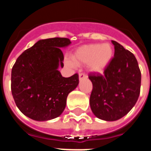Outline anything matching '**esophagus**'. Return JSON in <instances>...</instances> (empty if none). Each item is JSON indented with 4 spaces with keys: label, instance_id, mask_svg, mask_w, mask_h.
Here are the masks:
<instances>
[{
    "label": "esophagus",
    "instance_id": "34e87169",
    "mask_svg": "<svg viewBox=\"0 0 151 151\" xmlns=\"http://www.w3.org/2000/svg\"><path fill=\"white\" fill-rule=\"evenodd\" d=\"M85 78H87V76L85 75V73H79V80L81 81L83 80V79H85Z\"/></svg>",
    "mask_w": 151,
    "mask_h": 151
}]
</instances>
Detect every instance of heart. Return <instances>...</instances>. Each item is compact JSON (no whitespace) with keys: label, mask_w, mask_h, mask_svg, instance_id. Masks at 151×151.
Segmentation results:
<instances>
[{"label":"heart","mask_w":151,"mask_h":151,"mask_svg":"<svg viewBox=\"0 0 151 151\" xmlns=\"http://www.w3.org/2000/svg\"><path fill=\"white\" fill-rule=\"evenodd\" d=\"M114 56V48L110 44H91L78 48L67 61L69 66L88 64L91 72L102 73L110 64Z\"/></svg>","instance_id":"1"}]
</instances>
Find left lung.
<instances>
[{"instance_id":"1","label":"left lung","mask_w":151,"mask_h":151,"mask_svg":"<svg viewBox=\"0 0 151 151\" xmlns=\"http://www.w3.org/2000/svg\"><path fill=\"white\" fill-rule=\"evenodd\" d=\"M111 42L114 55L103 74L88 76L93 87L89 100L92 111L106 122L117 121L132 110L141 85V72L135 55L117 41Z\"/></svg>"}]
</instances>
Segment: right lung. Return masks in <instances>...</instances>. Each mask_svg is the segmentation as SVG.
I'll use <instances>...</instances> for the list:
<instances>
[{
    "label": "right lung",
    "mask_w": 151,
    "mask_h": 151,
    "mask_svg": "<svg viewBox=\"0 0 151 151\" xmlns=\"http://www.w3.org/2000/svg\"><path fill=\"white\" fill-rule=\"evenodd\" d=\"M71 44L65 37L40 40L20 55L12 70V93L19 110L35 121L59 117L66 107V98L78 87V74L64 78L62 48Z\"/></svg>",
    "instance_id": "right-lung-1"
}]
</instances>
